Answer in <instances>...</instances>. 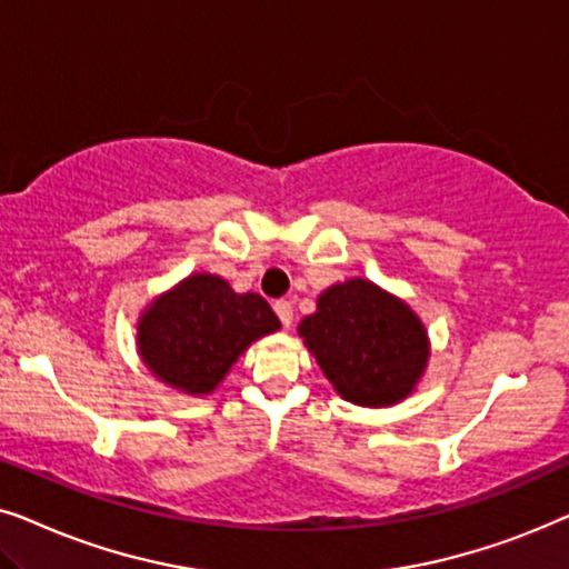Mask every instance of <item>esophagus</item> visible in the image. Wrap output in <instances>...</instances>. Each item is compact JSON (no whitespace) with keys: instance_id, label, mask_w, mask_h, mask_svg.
Here are the masks:
<instances>
[{"instance_id":"34e87169","label":"esophagus","mask_w":569,"mask_h":569,"mask_svg":"<svg viewBox=\"0 0 569 569\" xmlns=\"http://www.w3.org/2000/svg\"><path fill=\"white\" fill-rule=\"evenodd\" d=\"M272 309H276V315L280 317V322H283V328H291V322H293L291 301L280 299V301H276V305H272Z\"/></svg>"}]
</instances>
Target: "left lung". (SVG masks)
<instances>
[{
  "mask_svg": "<svg viewBox=\"0 0 569 569\" xmlns=\"http://www.w3.org/2000/svg\"><path fill=\"white\" fill-rule=\"evenodd\" d=\"M299 336L338 396L363 408L413 396L431 356L421 317L367 278L325 289L299 322Z\"/></svg>",
  "mask_w": 569,
  "mask_h": 569,
  "instance_id": "obj_1",
  "label": "left lung"
}]
</instances>
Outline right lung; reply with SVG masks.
<instances>
[{"label": "right lung", "instance_id": "add662e5", "mask_svg": "<svg viewBox=\"0 0 569 569\" xmlns=\"http://www.w3.org/2000/svg\"><path fill=\"white\" fill-rule=\"evenodd\" d=\"M280 330L260 293H237L213 272H192L140 312L138 353L158 382L210 396L254 340Z\"/></svg>", "mask_w": 569, "mask_h": 569}]
</instances>
